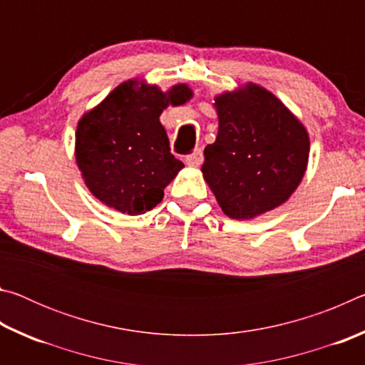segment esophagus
<instances>
[{
    "instance_id": "1",
    "label": "esophagus",
    "mask_w": 365,
    "mask_h": 365,
    "mask_svg": "<svg viewBox=\"0 0 365 365\" xmlns=\"http://www.w3.org/2000/svg\"><path fill=\"white\" fill-rule=\"evenodd\" d=\"M202 159H205V156H202V151L195 150L193 153L188 154V156L185 158V163L191 165V168H197V165L202 164Z\"/></svg>"
}]
</instances>
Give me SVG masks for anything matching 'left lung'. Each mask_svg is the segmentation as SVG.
<instances>
[{
	"mask_svg": "<svg viewBox=\"0 0 365 365\" xmlns=\"http://www.w3.org/2000/svg\"><path fill=\"white\" fill-rule=\"evenodd\" d=\"M217 138L201 172L225 215L255 219L298 188L309 160L306 127L264 86L246 83L214 98Z\"/></svg>",
	"mask_w": 365,
	"mask_h": 365,
	"instance_id": "8db88e82",
	"label": "left lung"
}]
</instances>
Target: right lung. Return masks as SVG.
I'll list each match as a JSON object with an SVG mask.
<instances>
[{
	"label": "right lung",
	"instance_id": "add662e5",
	"mask_svg": "<svg viewBox=\"0 0 365 365\" xmlns=\"http://www.w3.org/2000/svg\"><path fill=\"white\" fill-rule=\"evenodd\" d=\"M191 96L187 83L160 91L158 85L133 78L85 113L77 123L76 160L91 195L128 215L158 206L164 188L183 169L170 153L159 115Z\"/></svg>",
	"mask_w": 365,
	"mask_h": 365
}]
</instances>
